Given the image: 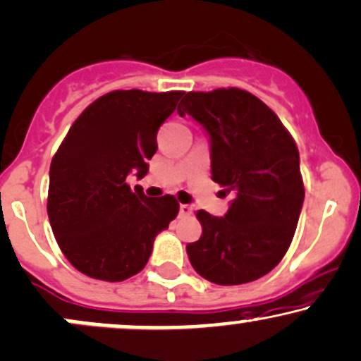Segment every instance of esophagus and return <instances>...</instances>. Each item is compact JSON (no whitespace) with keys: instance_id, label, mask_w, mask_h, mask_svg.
Returning <instances> with one entry per match:
<instances>
[{"instance_id":"obj_1","label":"esophagus","mask_w":361,"mask_h":361,"mask_svg":"<svg viewBox=\"0 0 361 361\" xmlns=\"http://www.w3.org/2000/svg\"><path fill=\"white\" fill-rule=\"evenodd\" d=\"M179 213H180V216H190V214H192V206H189V204H180Z\"/></svg>"}]
</instances>
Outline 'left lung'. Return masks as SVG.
<instances>
[{
    "instance_id": "left-lung-1",
    "label": "left lung",
    "mask_w": 361,
    "mask_h": 361,
    "mask_svg": "<svg viewBox=\"0 0 361 361\" xmlns=\"http://www.w3.org/2000/svg\"><path fill=\"white\" fill-rule=\"evenodd\" d=\"M177 113L207 130L211 176L235 196L224 218L196 213L202 235L185 247L190 265L218 286L264 277L289 250L304 202L294 138L264 101L240 87L190 91Z\"/></svg>"
}]
</instances>
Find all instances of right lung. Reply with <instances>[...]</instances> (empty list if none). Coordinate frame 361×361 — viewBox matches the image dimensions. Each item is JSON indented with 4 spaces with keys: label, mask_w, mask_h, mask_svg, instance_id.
Returning <instances> with one entry per match:
<instances>
[{
    "label": "right lung",
    "mask_w": 361,
    "mask_h": 361,
    "mask_svg": "<svg viewBox=\"0 0 361 361\" xmlns=\"http://www.w3.org/2000/svg\"><path fill=\"white\" fill-rule=\"evenodd\" d=\"M184 91H111L72 123L50 164L47 213L63 257L91 279L121 282L147 265L177 199L148 197L126 177L148 172L157 131Z\"/></svg>",
    "instance_id": "1"
}]
</instances>
